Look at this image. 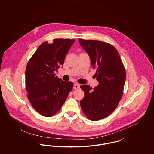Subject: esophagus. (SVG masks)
Returning <instances> with one entry per match:
<instances>
[{
  "mask_svg": "<svg viewBox=\"0 0 154 154\" xmlns=\"http://www.w3.org/2000/svg\"><path fill=\"white\" fill-rule=\"evenodd\" d=\"M73 88L74 89H79L80 88V85L79 84H77V83L74 84Z\"/></svg>",
  "mask_w": 154,
  "mask_h": 154,
  "instance_id": "obj_1",
  "label": "esophagus"
}]
</instances>
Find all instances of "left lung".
Here are the masks:
<instances>
[{"label": "left lung", "instance_id": "obj_1", "mask_svg": "<svg viewBox=\"0 0 154 154\" xmlns=\"http://www.w3.org/2000/svg\"><path fill=\"white\" fill-rule=\"evenodd\" d=\"M79 42L89 54L99 81V85L94 88L81 85L84 92L81 108L89 119L98 121L109 116L117 107L124 94L125 69L117 50L112 45L81 38Z\"/></svg>", "mask_w": 154, "mask_h": 154}]
</instances>
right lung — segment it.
Wrapping results in <instances>:
<instances>
[{
    "label": "right lung",
    "instance_id": "1",
    "mask_svg": "<svg viewBox=\"0 0 154 154\" xmlns=\"http://www.w3.org/2000/svg\"><path fill=\"white\" fill-rule=\"evenodd\" d=\"M75 40L56 38L40 44L30 58L25 71L27 97L40 114L51 117L60 110L73 88L71 81L59 79L55 71L64 63L66 54Z\"/></svg>",
    "mask_w": 154,
    "mask_h": 154
}]
</instances>
